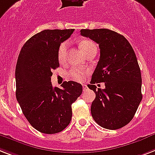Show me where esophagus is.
I'll use <instances>...</instances> for the list:
<instances>
[{
    "label": "esophagus",
    "mask_w": 155,
    "mask_h": 155,
    "mask_svg": "<svg viewBox=\"0 0 155 155\" xmlns=\"http://www.w3.org/2000/svg\"><path fill=\"white\" fill-rule=\"evenodd\" d=\"M87 89H88V87H87V86L86 84H83V90H84V91H86Z\"/></svg>",
    "instance_id": "esophagus-1"
}]
</instances>
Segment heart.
<instances>
[{"label":"heart","mask_w":155,"mask_h":155,"mask_svg":"<svg viewBox=\"0 0 155 155\" xmlns=\"http://www.w3.org/2000/svg\"><path fill=\"white\" fill-rule=\"evenodd\" d=\"M80 46L81 50L85 55L87 53H88L89 51H92V50H96L95 45L90 40L82 41L80 44ZM67 49H68V44L66 42L62 43L59 47V49H58V60H59L60 62L64 61L65 57H66ZM85 74H86V71H84V70L73 68L70 70L68 75L72 80H76V81H80V80H82Z\"/></svg>","instance_id":"obj_1"}]
</instances>
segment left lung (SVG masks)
<instances>
[{"mask_svg": "<svg viewBox=\"0 0 155 155\" xmlns=\"http://www.w3.org/2000/svg\"><path fill=\"white\" fill-rule=\"evenodd\" d=\"M80 34L99 45L100 57L87 87L95 93L91 112L100 127L117 130L130 123L139 107L142 76L134 49L127 39L107 28L81 29ZM104 82L105 88L95 83Z\"/></svg>", "mask_w": 155, "mask_h": 155, "instance_id": "8db88e82", "label": "left lung"}]
</instances>
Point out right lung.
<instances>
[{
  "mask_svg": "<svg viewBox=\"0 0 155 155\" xmlns=\"http://www.w3.org/2000/svg\"><path fill=\"white\" fill-rule=\"evenodd\" d=\"M74 29H46L32 36L21 48L16 63V97L25 118L45 134L62 131L71 122V104L82 94L76 82L53 87L52 70L60 66L58 49Z\"/></svg>",
  "mask_w": 155,
  "mask_h": 155,
  "instance_id": "obj_1",
  "label": "right lung"
}]
</instances>
